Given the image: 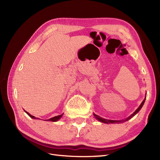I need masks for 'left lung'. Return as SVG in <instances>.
<instances>
[{"mask_svg":"<svg viewBox=\"0 0 160 160\" xmlns=\"http://www.w3.org/2000/svg\"><path fill=\"white\" fill-rule=\"evenodd\" d=\"M146 98H145V99H143V101L142 102L141 105H139V107L134 111L133 114L129 116V117H128V118H126V119H124V120H119V121H117V120H109V119H103V118H101L100 116H99V115H96V114H95V113H93V115L95 116V118L97 119H98V121H99V122H102V123H108H108H123V122H126V121H128V120L130 119L131 118H132L134 115H136V114L139 112V111H140V109H141L143 107V104H144L145 101H146Z\"/></svg>","mask_w":160,"mask_h":160,"instance_id":"left-lung-1","label":"left lung"}]
</instances>
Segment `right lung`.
<instances>
[{"label":"right lung","mask_w":160,"mask_h":160,"mask_svg":"<svg viewBox=\"0 0 160 160\" xmlns=\"http://www.w3.org/2000/svg\"><path fill=\"white\" fill-rule=\"evenodd\" d=\"M25 112L28 114V116H30V117L31 118H32V119H39V118H35V116H33V115H31L30 113H28L27 111H25ZM62 115H63V113H62L61 115H57V116H55V117H53V118H50V119H47L46 121H51V122H57L58 120H59L61 118H62Z\"/></svg>","instance_id":"add662e5"}]
</instances>
